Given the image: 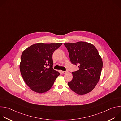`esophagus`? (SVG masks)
Returning a JSON list of instances; mask_svg holds the SVG:
<instances>
[{"label":"esophagus","mask_w":121,"mask_h":121,"mask_svg":"<svg viewBox=\"0 0 121 121\" xmlns=\"http://www.w3.org/2000/svg\"><path fill=\"white\" fill-rule=\"evenodd\" d=\"M67 72V71H61V73L62 74H65V73H66Z\"/></svg>","instance_id":"esophagus-1"}]
</instances>
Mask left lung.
I'll return each instance as SVG.
<instances>
[{"instance_id":"left-lung-1","label":"left lung","mask_w":121,"mask_h":121,"mask_svg":"<svg viewBox=\"0 0 121 121\" xmlns=\"http://www.w3.org/2000/svg\"><path fill=\"white\" fill-rule=\"evenodd\" d=\"M64 44L71 62L79 65L78 70L72 72L73 79L68 82V86L79 95L91 92L99 80L103 65L97 49L93 44L84 42Z\"/></svg>"}]
</instances>
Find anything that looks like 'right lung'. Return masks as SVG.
Wrapping results in <instances>:
<instances>
[{
  "instance_id": "add662e5",
  "label": "right lung",
  "mask_w": 121,
  "mask_h": 121,
  "mask_svg": "<svg viewBox=\"0 0 121 121\" xmlns=\"http://www.w3.org/2000/svg\"><path fill=\"white\" fill-rule=\"evenodd\" d=\"M62 44L39 43L23 51L20 65L21 73L32 91L42 93L53 86L60 73L53 68L52 55Z\"/></svg>"
}]
</instances>
